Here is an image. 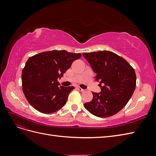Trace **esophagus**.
<instances>
[{"label": "esophagus", "mask_w": 156, "mask_h": 156, "mask_svg": "<svg viewBox=\"0 0 156 156\" xmlns=\"http://www.w3.org/2000/svg\"><path fill=\"white\" fill-rule=\"evenodd\" d=\"M79 91H81V92H84V89H83V88H81V87H77V88Z\"/></svg>", "instance_id": "34e87169"}]
</instances>
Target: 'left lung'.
I'll return each mask as SVG.
<instances>
[{"label":"left lung","mask_w":156,"mask_h":156,"mask_svg":"<svg viewBox=\"0 0 156 156\" xmlns=\"http://www.w3.org/2000/svg\"><path fill=\"white\" fill-rule=\"evenodd\" d=\"M83 56L96 73L101 91L92 92L93 99L84 107L98 117L116 114L129 101L136 87L134 69L121 56L108 51L85 53Z\"/></svg>","instance_id":"left-lung-1"}]
</instances>
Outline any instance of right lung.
<instances>
[{
    "label": "right lung",
    "instance_id": "add662e5",
    "mask_svg": "<svg viewBox=\"0 0 156 156\" xmlns=\"http://www.w3.org/2000/svg\"><path fill=\"white\" fill-rule=\"evenodd\" d=\"M81 57V53L53 50L28 59L22 71V88L31 106L44 114L64 107L74 87H60L58 79L63 77L74 60Z\"/></svg>",
    "mask_w": 156,
    "mask_h": 156
}]
</instances>
